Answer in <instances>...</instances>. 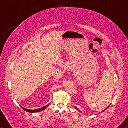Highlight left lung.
<instances>
[{
  "label": "left lung",
  "mask_w": 128,
  "mask_h": 128,
  "mask_svg": "<svg viewBox=\"0 0 128 128\" xmlns=\"http://www.w3.org/2000/svg\"><path fill=\"white\" fill-rule=\"evenodd\" d=\"M74 107H75V106H74ZM75 108H76V109H77V108H76V107H75ZM107 108H106V109H105V110H106V109H107ZM104 110H103V111H102V112H103V111H104Z\"/></svg>",
  "instance_id": "1"
}]
</instances>
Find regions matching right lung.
Listing matches in <instances>:
<instances>
[{"label": "right lung", "mask_w": 128, "mask_h": 128, "mask_svg": "<svg viewBox=\"0 0 128 128\" xmlns=\"http://www.w3.org/2000/svg\"><path fill=\"white\" fill-rule=\"evenodd\" d=\"M48 106V104L47 105V106H44V107L40 108V109H36V110H29V109H25V108H22V109H23L24 110H25V111H27V112H39V111H42V110L45 109V108H46Z\"/></svg>", "instance_id": "right-lung-1"}]
</instances>
